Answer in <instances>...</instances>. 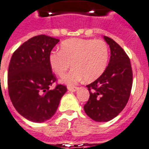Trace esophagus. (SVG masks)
<instances>
[{
  "instance_id": "1",
  "label": "esophagus",
  "mask_w": 149,
  "mask_h": 149,
  "mask_svg": "<svg viewBox=\"0 0 149 149\" xmlns=\"http://www.w3.org/2000/svg\"><path fill=\"white\" fill-rule=\"evenodd\" d=\"M78 89V87H68V91L70 92H75Z\"/></svg>"
}]
</instances>
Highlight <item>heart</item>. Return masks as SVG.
Listing matches in <instances>:
<instances>
[{"label":"heart","instance_id":"b5f03b06","mask_svg":"<svg viewBox=\"0 0 149 149\" xmlns=\"http://www.w3.org/2000/svg\"><path fill=\"white\" fill-rule=\"evenodd\" d=\"M109 49L101 40L72 38L61 43L60 51L51 52L49 62L53 73L62 76L69 69L73 68L61 81L73 85L85 78L92 82L103 74L107 66Z\"/></svg>","mask_w":149,"mask_h":149}]
</instances>
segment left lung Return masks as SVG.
<instances>
[{
    "mask_svg": "<svg viewBox=\"0 0 149 149\" xmlns=\"http://www.w3.org/2000/svg\"><path fill=\"white\" fill-rule=\"evenodd\" d=\"M103 39L110 48V59L103 74L87 85L90 97L84 106L85 113L98 122L110 121L124 109L133 84V72L127 55L112 39L106 36Z\"/></svg>",
    "mask_w": 149,
    "mask_h": 149,
    "instance_id": "left-lung-1",
    "label": "left lung"
}]
</instances>
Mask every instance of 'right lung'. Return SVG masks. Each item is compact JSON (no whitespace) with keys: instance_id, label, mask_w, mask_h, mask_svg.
<instances>
[{"instance_id":"right-lung-1","label":"right lung","mask_w":149,"mask_h":149,"mask_svg":"<svg viewBox=\"0 0 149 149\" xmlns=\"http://www.w3.org/2000/svg\"><path fill=\"white\" fill-rule=\"evenodd\" d=\"M58 39L39 35L29 39L13 54L8 68V91L13 105L24 118L36 123L50 119L67 88L58 85L49 55Z\"/></svg>"}]
</instances>
